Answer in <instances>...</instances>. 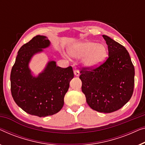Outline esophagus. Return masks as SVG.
<instances>
[{
    "label": "esophagus",
    "instance_id": "1",
    "mask_svg": "<svg viewBox=\"0 0 145 145\" xmlns=\"http://www.w3.org/2000/svg\"><path fill=\"white\" fill-rule=\"evenodd\" d=\"M74 73L75 76H79V75H80V72H79V71L77 69H74Z\"/></svg>",
    "mask_w": 145,
    "mask_h": 145
}]
</instances>
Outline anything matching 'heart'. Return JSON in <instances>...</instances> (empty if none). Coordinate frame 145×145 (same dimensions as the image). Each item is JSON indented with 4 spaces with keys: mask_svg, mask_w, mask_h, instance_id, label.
<instances>
[{
    "mask_svg": "<svg viewBox=\"0 0 145 145\" xmlns=\"http://www.w3.org/2000/svg\"><path fill=\"white\" fill-rule=\"evenodd\" d=\"M69 53L75 57H83V63L88 67H96L103 62L106 56V48L103 44L86 41L72 46Z\"/></svg>",
    "mask_w": 145,
    "mask_h": 145,
    "instance_id": "1",
    "label": "heart"
}]
</instances>
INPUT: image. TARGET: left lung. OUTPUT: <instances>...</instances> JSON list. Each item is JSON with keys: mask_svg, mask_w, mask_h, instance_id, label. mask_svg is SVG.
Returning <instances> with one entry per match:
<instances>
[{"mask_svg": "<svg viewBox=\"0 0 145 145\" xmlns=\"http://www.w3.org/2000/svg\"><path fill=\"white\" fill-rule=\"evenodd\" d=\"M103 37L108 45V57L96 67H83L79 78L88 105L98 112L110 113L131 99L135 69L123 46L106 35Z\"/></svg>", "mask_w": 145, "mask_h": 145, "instance_id": "8db88e82", "label": "left lung"}]
</instances>
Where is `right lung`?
I'll list each match as a JSON object with an SVG mask.
<instances>
[{
  "mask_svg": "<svg viewBox=\"0 0 145 145\" xmlns=\"http://www.w3.org/2000/svg\"><path fill=\"white\" fill-rule=\"evenodd\" d=\"M49 45L46 37H33L19 50L10 74L14 101L25 112L39 117L51 116L62 108L69 82L74 77L72 67L61 68L55 61L48 63L38 77L31 75L28 67L31 57Z\"/></svg>",
  "mask_w": 145,
  "mask_h": 145,
  "instance_id": "obj_1",
  "label": "right lung"
}]
</instances>
